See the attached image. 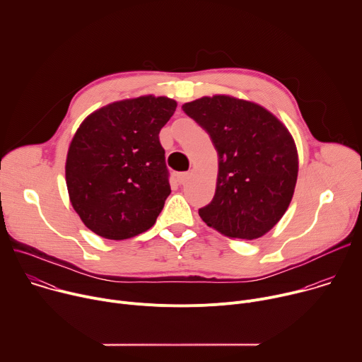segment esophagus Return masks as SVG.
<instances>
[{"instance_id": "1", "label": "esophagus", "mask_w": 362, "mask_h": 362, "mask_svg": "<svg viewBox=\"0 0 362 362\" xmlns=\"http://www.w3.org/2000/svg\"><path fill=\"white\" fill-rule=\"evenodd\" d=\"M190 177H192V172H183V173H179V175H177V180H179L182 185L186 183Z\"/></svg>"}]
</instances>
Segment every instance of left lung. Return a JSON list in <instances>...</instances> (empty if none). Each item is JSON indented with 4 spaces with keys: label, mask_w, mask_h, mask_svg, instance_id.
Here are the masks:
<instances>
[{
    "label": "left lung",
    "mask_w": 362,
    "mask_h": 362,
    "mask_svg": "<svg viewBox=\"0 0 362 362\" xmlns=\"http://www.w3.org/2000/svg\"><path fill=\"white\" fill-rule=\"evenodd\" d=\"M218 151L216 192L202 221L233 239H257L285 215L298 177V151L285 124L253 101L226 94L185 103Z\"/></svg>",
    "instance_id": "obj_1"
}]
</instances>
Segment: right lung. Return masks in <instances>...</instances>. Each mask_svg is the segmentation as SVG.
I'll return each instance as SVG.
<instances>
[{
  "instance_id": "obj_1",
  "label": "right lung",
  "mask_w": 362,
  "mask_h": 362,
  "mask_svg": "<svg viewBox=\"0 0 362 362\" xmlns=\"http://www.w3.org/2000/svg\"><path fill=\"white\" fill-rule=\"evenodd\" d=\"M177 107L153 94L110 103L77 129L66 160L70 202L95 235L122 240L150 229L170 194L159 133Z\"/></svg>"
}]
</instances>
